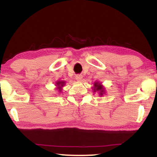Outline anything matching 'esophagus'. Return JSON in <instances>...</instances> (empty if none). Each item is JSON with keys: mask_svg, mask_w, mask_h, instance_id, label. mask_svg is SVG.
<instances>
[{"mask_svg": "<svg viewBox=\"0 0 157 157\" xmlns=\"http://www.w3.org/2000/svg\"><path fill=\"white\" fill-rule=\"evenodd\" d=\"M82 78H83V76H82V75H80V74L75 75V79H76V80L78 81V82H81V81L82 80Z\"/></svg>", "mask_w": 157, "mask_h": 157, "instance_id": "1", "label": "esophagus"}]
</instances>
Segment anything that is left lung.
Returning a JSON list of instances; mask_svg holds the SVG:
<instances>
[{"mask_svg":"<svg viewBox=\"0 0 157 157\" xmlns=\"http://www.w3.org/2000/svg\"><path fill=\"white\" fill-rule=\"evenodd\" d=\"M92 90H93L94 92H98L99 93V95L101 97L105 94V88L104 87L102 83L99 82H95L94 83L93 86H92Z\"/></svg>","mask_w":157,"mask_h":157,"instance_id":"1","label":"left lung"}]
</instances>
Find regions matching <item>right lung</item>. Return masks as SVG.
I'll use <instances>...</instances> for the list:
<instances>
[{"instance_id": "right-lung-1", "label": "right lung", "mask_w": 157, "mask_h": 157, "mask_svg": "<svg viewBox=\"0 0 157 157\" xmlns=\"http://www.w3.org/2000/svg\"><path fill=\"white\" fill-rule=\"evenodd\" d=\"M65 85V81H57L56 82L55 86H57V90H59V92H62L63 90V87Z\"/></svg>"}]
</instances>
